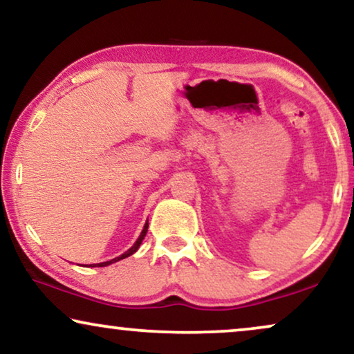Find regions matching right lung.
Segmentation results:
<instances>
[{"mask_svg": "<svg viewBox=\"0 0 354 354\" xmlns=\"http://www.w3.org/2000/svg\"><path fill=\"white\" fill-rule=\"evenodd\" d=\"M147 232H148V222L147 224H145V227H143V230H142V234H140V236H138V240L135 241L133 243V246L130 250H127L125 251L124 254H120V256H118V258H114V259H111V261H106V263H100V264H96L98 266V268H104V266H109V264H113V263H115V261H120V259H124V258H127V256H130V254H133L135 251H137L138 248H140V245H142V241H143V239H145V235H147Z\"/></svg>", "mask_w": 354, "mask_h": 354, "instance_id": "obj_1", "label": "right lung"}]
</instances>
